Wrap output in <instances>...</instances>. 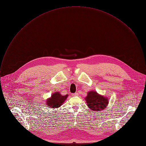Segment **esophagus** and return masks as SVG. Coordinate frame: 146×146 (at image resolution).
<instances>
[{
    "instance_id": "obj_1",
    "label": "esophagus",
    "mask_w": 146,
    "mask_h": 146,
    "mask_svg": "<svg viewBox=\"0 0 146 146\" xmlns=\"http://www.w3.org/2000/svg\"><path fill=\"white\" fill-rule=\"evenodd\" d=\"M72 95V96H76L78 95V94L77 92H76L74 94H73Z\"/></svg>"
}]
</instances>
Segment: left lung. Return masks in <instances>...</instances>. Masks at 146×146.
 Segmentation results:
<instances>
[{
  "mask_svg": "<svg viewBox=\"0 0 146 146\" xmlns=\"http://www.w3.org/2000/svg\"><path fill=\"white\" fill-rule=\"evenodd\" d=\"M88 108L94 111L105 110L108 105V98L99 94L96 91H90L88 92L85 98Z\"/></svg>",
  "mask_w": 146,
  "mask_h": 146,
  "instance_id": "8db88e82",
  "label": "left lung"
}]
</instances>
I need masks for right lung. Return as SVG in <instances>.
Segmentation results:
<instances>
[{"instance_id":"1","label":"right lung","mask_w":146,"mask_h":146,"mask_svg":"<svg viewBox=\"0 0 146 146\" xmlns=\"http://www.w3.org/2000/svg\"><path fill=\"white\" fill-rule=\"evenodd\" d=\"M68 95H62L60 92H56L51 95V96L48 98L46 100V105L50 108L55 109L58 108L63 105L66 100Z\"/></svg>"}]
</instances>
